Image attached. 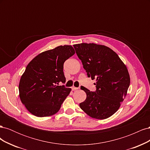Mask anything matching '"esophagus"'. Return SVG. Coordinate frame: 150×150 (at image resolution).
Masks as SVG:
<instances>
[{"label":"esophagus","instance_id":"1","mask_svg":"<svg viewBox=\"0 0 150 150\" xmlns=\"http://www.w3.org/2000/svg\"><path fill=\"white\" fill-rule=\"evenodd\" d=\"M71 88H72V91H76L77 89H78V88H76V87H74V86H72V87Z\"/></svg>","mask_w":150,"mask_h":150}]
</instances>
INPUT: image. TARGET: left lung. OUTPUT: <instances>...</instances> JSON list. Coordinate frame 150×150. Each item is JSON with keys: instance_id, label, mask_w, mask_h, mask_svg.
<instances>
[{"instance_id": "1", "label": "left lung", "mask_w": 150, "mask_h": 150, "mask_svg": "<svg viewBox=\"0 0 150 150\" xmlns=\"http://www.w3.org/2000/svg\"><path fill=\"white\" fill-rule=\"evenodd\" d=\"M74 47L88 77L96 79L95 92L83 86L86 100L81 110L93 118L104 120L118 110L130 84L128 69L111 49L94 43L74 44Z\"/></svg>"}]
</instances>
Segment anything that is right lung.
Returning <instances> with one entry per match:
<instances>
[{"mask_svg": "<svg viewBox=\"0 0 150 150\" xmlns=\"http://www.w3.org/2000/svg\"><path fill=\"white\" fill-rule=\"evenodd\" d=\"M74 54L71 46H59L38 54L27 66L19 91L21 102L31 114L46 117L60 110L71 91L58 86L59 82H66L63 65Z\"/></svg>", "mask_w": 150, "mask_h": 150, "instance_id": "1", "label": "right lung"}]
</instances>
